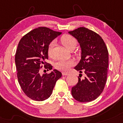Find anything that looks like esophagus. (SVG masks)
I'll return each mask as SVG.
<instances>
[{
  "mask_svg": "<svg viewBox=\"0 0 123 123\" xmlns=\"http://www.w3.org/2000/svg\"><path fill=\"white\" fill-rule=\"evenodd\" d=\"M69 73H66V72H62V76H68L69 75Z\"/></svg>",
  "mask_w": 123,
  "mask_h": 123,
  "instance_id": "esophagus-1",
  "label": "esophagus"
}]
</instances>
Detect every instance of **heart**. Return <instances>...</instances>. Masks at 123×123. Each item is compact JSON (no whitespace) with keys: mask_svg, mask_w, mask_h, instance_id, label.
<instances>
[{"mask_svg":"<svg viewBox=\"0 0 123 123\" xmlns=\"http://www.w3.org/2000/svg\"><path fill=\"white\" fill-rule=\"evenodd\" d=\"M61 41L62 45L66 47L68 50L74 49L76 47L77 42L76 39L70 35L65 34L63 35L61 38ZM55 42L53 41L49 44L48 47V54L50 57L53 56V51L55 46ZM74 64V62L72 60H60L56 62L54 66L58 70L62 71V72H67L69 69L73 66Z\"/></svg>","mask_w":123,"mask_h":123,"instance_id":"obj_1","label":"heart"}]
</instances>
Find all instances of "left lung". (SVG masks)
Returning <instances> with one entry per match:
<instances>
[{"mask_svg": "<svg viewBox=\"0 0 123 123\" xmlns=\"http://www.w3.org/2000/svg\"><path fill=\"white\" fill-rule=\"evenodd\" d=\"M77 40L81 49V60L74 67L79 71L78 81L72 88L73 98L79 102L95 100L104 90L107 78L108 51L102 38L85 27L69 31ZM82 71L86 76L80 77Z\"/></svg>", "mask_w": 123, "mask_h": 123, "instance_id": "left-lung-1", "label": "left lung"}]
</instances>
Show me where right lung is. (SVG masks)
Segmentation results:
<instances>
[{
  "label": "right lung",
  "mask_w": 123,
  "mask_h": 123,
  "mask_svg": "<svg viewBox=\"0 0 123 123\" xmlns=\"http://www.w3.org/2000/svg\"><path fill=\"white\" fill-rule=\"evenodd\" d=\"M61 34L60 32L40 27L28 32L19 42L15 58L18 80L25 94L35 101L48 98L62 76L56 69L49 74L40 73L42 65L47 70L52 69V66L45 62L48 59V47Z\"/></svg>",
  "instance_id": "right-lung-1"
}]
</instances>
